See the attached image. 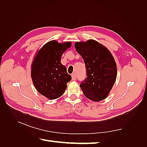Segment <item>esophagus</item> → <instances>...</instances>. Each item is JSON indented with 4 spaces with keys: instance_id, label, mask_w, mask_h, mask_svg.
<instances>
[{
    "instance_id": "34e87169",
    "label": "esophagus",
    "mask_w": 147,
    "mask_h": 147,
    "mask_svg": "<svg viewBox=\"0 0 147 147\" xmlns=\"http://www.w3.org/2000/svg\"><path fill=\"white\" fill-rule=\"evenodd\" d=\"M71 78L72 80H76V74L75 73H73L71 74Z\"/></svg>"
}]
</instances>
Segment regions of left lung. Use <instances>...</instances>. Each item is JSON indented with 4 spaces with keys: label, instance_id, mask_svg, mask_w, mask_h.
<instances>
[{
    "label": "left lung",
    "instance_id": "1",
    "mask_svg": "<svg viewBox=\"0 0 147 147\" xmlns=\"http://www.w3.org/2000/svg\"><path fill=\"white\" fill-rule=\"evenodd\" d=\"M77 52L86 66V78L80 87L86 98L100 102L107 98L117 78V65L106 47L95 40L76 42Z\"/></svg>",
    "mask_w": 147,
    "mask_h": 147
}]
</instances>
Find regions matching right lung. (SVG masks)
Listing matches in <instances>:
<instances>
[{
	"label": "right lung",
	"instance_id": "add662e5",
	"mask_svg": "<svg viewBox=\"0 0 147 147\" xmlns=\"http://www.w3.org/2000/svg\"><path fill=\"white\" fill-rule=\"evenodd\" d=\"M70 46V42L50 41L41 48L32 64L31 77L36 89L50 100L61 97L71 79L61 62L63 53Z\"/></svg>",
	"mask_w": 147,
	"mask_h": 147
}]
</instances>
